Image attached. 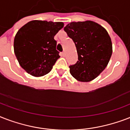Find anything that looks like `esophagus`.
Here are the masks:
<instances>
[{
	"label": "esophagus",
	"instance_id": "esophagus-1",
	"mask_svg": "<svg viewBox=\"0 0 130 130\" xmlns=\"http://www.w3.org/2000/svg\"><path fill=\"white\" fill-rule=\"evenodd\" d=\"M61 55H62V56H63V57H65V51H63V52H62V53H61Z\"/></svg>",
	"mask_w": 130,
	"mask_h": 130
}]
</instances>
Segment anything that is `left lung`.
<instances>
[{"instance_id":"obj_1","label":"left lung","mask_w":130,"mask_h":130,"mask_svg":"<svg viewBox=\"0 0 130 130\" xmlns=\"http://www.w3.org/2000/svg\"><path fill=\"white\" fill-rule=\"evenodd\" d=\"M64 30L73 40L78 61L70 65V73L79 82L95 79L108 65L113 49L107 30L92 21L71 22Z\"/></svg>"}]
</instances>
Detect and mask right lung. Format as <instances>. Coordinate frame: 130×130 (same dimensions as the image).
Masks as SVG:
<instances>
[{
  "mask_svg": "<svg viewBox=\"0 0 130 130\" xmlns=\"http://www.w3.org/2000/svg\"><path fill=\"white\" fill-rule=\"evenodd\" d=\"M64 26L63 22L33 20L21 27L14 39V53L19 65L35 77L48 73L57 59V32Z\"/></svg>",
  "mask_w": 130,
  "mask_h": 130,
  "instance_id": "obj_1",
  "label": "right lung"
}]
</instances>
